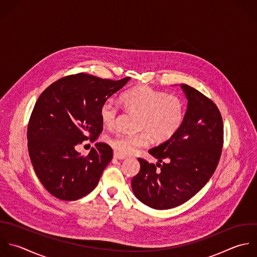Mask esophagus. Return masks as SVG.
<instances>
[{
	"label": "esophagus",
	"mask_w": 257,
	"mask_h": 257,
	"mask_svg": "<svg viewBox=\"0 0 257 257\" xmlns=\"http://www.w3.org/2000/svg\"><path fill=\"white\" fill-rule=\"evenodd\" d=\"M114 158L115 159H118V160H123V159H125V157L124 156H121V155H119L118 153H114Z\"/></svg>",
	"instance_id": "34e87169"
}]
</instances>
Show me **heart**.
<instances>
[{"label": "heart", "instance_id": "obj_1", "mask_svg": "<svg viewBox=\"0 0 257 257\" xmlns=\"http://www.w3.org/2000/svg\"><path fill=\"white\" fill-rule=\"evenodd\" d=\"M121 101L127 111L139 114L137 130L142 131L134 135L116 134L109 139V144L121 156L132 155L146 146L149 135L156 142L170 139L183 122L184 108L180 99L148 86H138L126 91ZM118 112V106L112 100L105 101L100 109L102 123L106 127H113Z\"/></svg>", "mask_w": 257, "mask_h": 257}]
</instances>
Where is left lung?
Masks as SVG:
<instances>
[{"instance_id": "1", "label": "left lung", "mask_w": 257, "mask_h": 257, "mask_svg": "<svg viewBox=\"0 0 257 257\" xmlns=\"http://www.w3.org/2000/svg\"><path fill=\"white\" fill-rule=\"evenodd\" d=\"M180 87L187 99L180 128L149 150L157 159L156 165L138 158L140 171L131 181L134 195L159 210L183 204L205 186L217 167L223 145V123L216 105L196 89L186 84Z\"/></svg>"}]
</instances>
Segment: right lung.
Segmentation results:
<instances>
[{
	"mask_svg": "<svg viewBox=\"0 0 257 257\" xmlns=\"http://www.w3.org/2000/svg\"><path fill=\"white\" fill-rule=\"evenodd\" d=\"M129 80L80 73L56 81L38 98L28 125L29 155L37 177L56 198L77 200L97 186L112 148L99 142L83 156L75 147L98 138L102 104Z\"/></svg>",
	"mask_w": 257,
	"mask_h": 257,
	"instance_id": "right-lung-1",
	"label": "right lung"
}]
</instances>
